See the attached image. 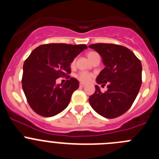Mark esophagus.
<instances>
[{
    "label": "esophagus",
    "mask_w": 159,
    "mask_h": 159,
    "mask_svg": "<svg viewBox=\"0 0 159 159\" xmlns=\"http://www.w3.org/2000/svg\"><path fill=\"white\" fill-rule=\"evenodd\" d=\"M84 86H85V84H83V83H80V88H84Z\"/></svg>",
    "instance_id": "34e87169"
}]
</instances>
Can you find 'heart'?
<instances>
[{
	"mask_svg": "<svg viewBox=\"0 0 159 159\" xmlns=\"http://www.w3.org/2000/svg\"><path fill=\"white\" fill-rule=\"evenodd\" d=\"M96 55L98 54H97L96 52H89L87 54V56H88V58L89 59V60H91L95 56H96ZM74 65H75V60L72 61V63H71V66ZM76 77L80 82L88 83L91 80H92V78L93 77V75H92V73L87 72V71H80V72H79L78 74H77Z\"/></svg>",
	"mask_w": 159,
	"mask_h": 159,
	"instance_id": "obj_1",
	"label": "heart"
}]
</instances>
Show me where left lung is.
I'll list each match as a JSON object with an SVG mask.
<instances>
[{"instance_id": "8db88e82", "label": "left lung", "mask_w": 159, "mask_h": 159, "mask_svg": "<svg viewBox=\"0 0 159 159\" xmlns=\"http://www.w3.org/2000/svg\"><path fill=\"white\" fill-rule=\"evenodd\" d=\"M101 56L105 67L96 78L98 84H107V91L101 92L98 85L89 97L97 113L114 119L127 111L133 104L142 84V64L127 48L113 43L89 45Z\"/></svg>"}]
</instances>
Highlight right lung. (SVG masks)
<instances>
[{
  "instance_id": "right-lung-1",
  "label": "right lung",
  "mask_w": 159,
  "mask_h": 159,
  "mask_svg": "<svg viewBox=\"0 0 159 159\" xmlns=\"http://www.w3.org/2000/svg\"><path fill=\"white\" fill-rule=\"evenodd\" d=\"M85 44L48 43L31 52L23 66L22 88L29 106L36 114L52 117L65 109L71 95L79 88L76 79L70 78L71 63L84 49ZM67 76L64 84L56 79Z\"/></svg>"
}]
</instances>
